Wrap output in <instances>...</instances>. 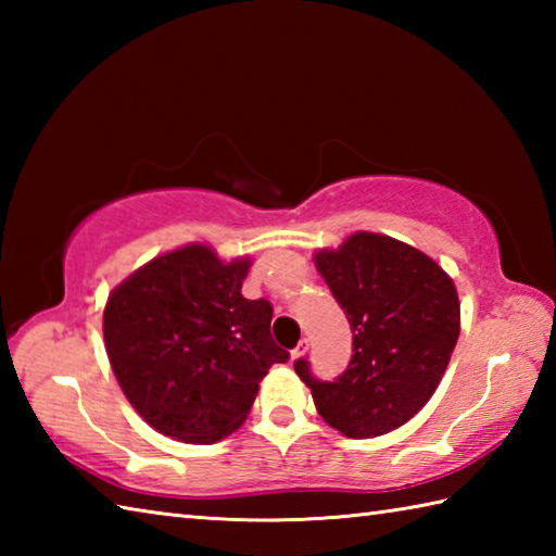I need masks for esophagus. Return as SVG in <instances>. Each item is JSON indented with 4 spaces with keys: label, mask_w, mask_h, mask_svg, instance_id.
<instances>
[{
    "label": "esophagus",
    "mask_w": 556,
    "mask_h": 556,
    "mask_svg": "<svg viewBox=\"0 0 556 556\" xmlns=\"http://www.w3.org/2000/svg\"><path fill=\"white\" fill-rule=\"evenodd\" d=\"M305 351H308V339H301V341H299V344H296V349H293V351H291V358H301Z\"/></svg>",
    "instance_id": "1"
}]
</instances>
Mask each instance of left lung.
<instances>
[{"label": "left lung", "instance_id": "8db88e82", "mask_svg": "<svg viewBox=\"0 0 556 556\" xmlns=\"http://www.w3.org/2000/svg\"><path fill=\"white\" fill-rule=\"evenodd\" d=\"M315 265L351 325L353 356L332 382L293 370L315 408L353 440L396 430L428 404L458 339L454 281L425 253L380 233H353Z\"/></svg>", "mask_w": 556, "mask_h": 556}]
</instances>
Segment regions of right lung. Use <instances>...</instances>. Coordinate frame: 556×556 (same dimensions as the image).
Here are the masks:
<instances>
[{
	"mask_svg": "<svg viewBox=\"0 0 556 556\" xmlns=\"http://www.w3.org/2000/svg\"><path fill=\"white\" fill-rule=\"evenodd\" d=\"M248 265L186 245L110 296L102 327L112 370L157 432L193 444L224 440L245 420L271 365L289 361L269 334L271 303L243 299Z\"/></svg>",
	"mask_w": 556,
	"mask_h": 556,
	"instance_id": "right-lung-1",
	"label": "right lung"
}]
</instances>
